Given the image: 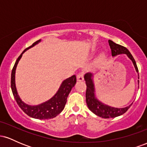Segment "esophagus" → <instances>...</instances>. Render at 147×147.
<instances>
[{"label": "esophagus", "mask_w": 147, "mask_h": 147, "mask_svg": "<svg viewBox=\"0 0 147 147\" xmlns=\"http://www.w3.org/2000/svg\"><path fill=\"white\" fill-rule=\"evenodd\" d=\"M84 73L83 72H79L77 75V81H79V82H81V81H83L84 80Z\"/></svg>", "instance_id": "obj_1"}]
</instances>
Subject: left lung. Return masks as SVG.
Returning <instances> with one entry per match:
<instances>
[{"instance_id":"8db88e82","label":"left lung","mask_w":147,"mask_h":147,"mask_svg":"<svg viewBox=\"0 0 147 147\" xmlns=\"http://www.w3.org/2000/svg\"><path fill=\"white\" fill-rule=\"evenodd\" d=\"M109 43L111 49V55H112L113 57L120 55V54H126L129 57L130 59L133 61L136 71L138 72V68L136 61H135L132 55L130 53L127 48L122 46V45L117 44V43H114L113 41H111V40H109ZM92 75L90 72L86 73L84 76L86 84V104L88 109L93 113L102 118H113L125 113L126 111H128V109L132 105V104L125 108L117 109V108L111 107V106L105 105L103 103L99 102V100H97V98L95 97V93H94L95 88H94V84L93 82H92Z\"/></svg>"}]
</instances>
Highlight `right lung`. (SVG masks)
<instances>
[{"label":"right lung","mask_w":147,"mask_h":147,"mask_svg":"<svg viewBox=\"0 0 147 147\" xmlns=\"http://www.w3.org/2000/svg\"><path fill=\"white\" fill-rule=\"evenodd\" d=\"M41 40H38L33 43L31 46L27 48L24 50L19 57H18L14 67H13L12 71H11V88L12 90L13 95H14L15 100L17 102L18 105L23 110L25 113H26L30 117L35 118V119H46L54 118L58 115L63 110L65 104L67 102L68 96L71 91V89L74 87L77 82L76 76L73 75L64 80L61 84V86L55 94L53 97L49 99L48 101L38 106H30L25 104L23 101L20 99L18 96L17 91H16V85H15V71H16V65L18 63V61L21 59L22 55L27 50L34 46Z\"/></svg>","instance_id":"1"}]
</instances>
